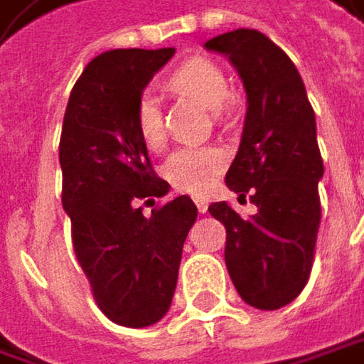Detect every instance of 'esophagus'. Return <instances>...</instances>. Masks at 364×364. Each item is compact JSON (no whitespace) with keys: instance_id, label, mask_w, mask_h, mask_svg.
I'll use <instances>...</instances> for the list:
<instances>
[{"instance_id":"34e87169","label":"esophagus","mask_w":364,"mask_h":364,"mask_svg":"<svg viewBox=\"0 0 364 364\" xmlns=\"http://www.w3.org/2000/svg\"><path fill=\"white\" fill-rule=\"evenodd\" d=\"M193 202H196L200 215H204V213L208 210V200H206V198H200V196H198V198H193Z\"/></svg>"}]
</instances>
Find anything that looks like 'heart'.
Instances as JSON below:
<instances>
[{
	"label": "heart",
	"mask_w": 364,
	"mask_h": 364,
	"mask_svg": "<svg viewBox=\"0 0 364 364\" xmlns=\"http://www.w3.org/2000/svg\"><path fill=\"white\" fill-rule=\"evenodd\" d=\"M168 85L175 91L202 102L208 108H220L229 95L227 77L220 66L206 58H191L168 77ZM135 124L141 141L149 149H160L166 141L164 116L160 108V100L154 91H144L137 100L135 108ZM225 166V154L215 146H183L175 149L166 164L164 175L175 187L204 193L213 187L216 175Z\"/></svg>",
	"instance_id": "b5f03b06"
}]
</instances>
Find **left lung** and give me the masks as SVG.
Returning a JSON list of instances; mask_svg holds the SVG:
<instances>
[{
    "mask_svg": "<svg viewBox=\"0 0 364 364\" xmlns=\"http://www.w3.org/2000/svg\"><path fill=\"white\" fill-rule=\"evenodd\" d=\"M204 48L225 53L244 81V133L225 183L258 208L242 218L215 202L208 213L227 229L225 264L242 300L277 311L298 298L313 269L323 177L314 110L294 62L260 31L223 33Z\"/></svg>",
    "mask_w": 364,
    "mask_h": 364,
    "instance_id": "1",
    "label": "left lung"
}]
</instances>
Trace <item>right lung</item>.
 I'll use <instances>...</instances> for the list:
<instances>
[{"label":"right lung","mask_w":364,"mask_h":364,"mask_svg":"<svg viewBox=\"0 0 364 364\" xmlns=\"http://www.w3.org/2000/svg\"><path fill=\"white\" fill-rule=\"evenodd\" d=\"M175 55L112 50L93 58L73 87L60 137L62 206L73 248L100 311L122 327L158 323L173 302L185 237L198 208L179 196L144 215L139 206L168 193L135 124L137 100Z\"/></svg>","instance_id":"right-lung-1"}]
</instances>
